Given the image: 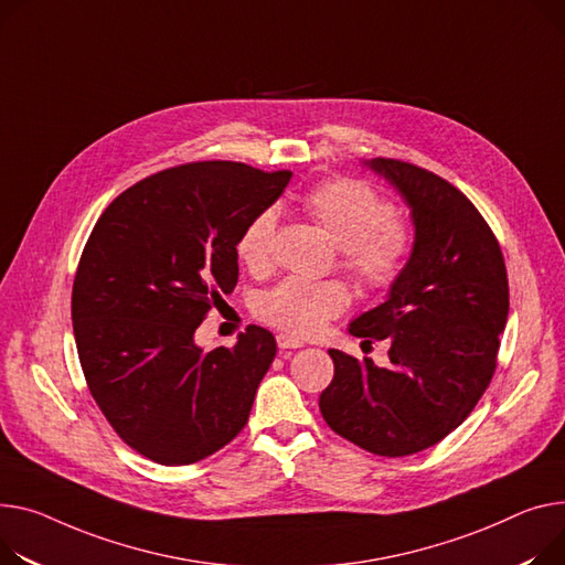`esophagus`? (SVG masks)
<instances>
[{"label":"esophagus","instance_id":"1","mask_svg":"<svg viewBox=\"0 0 565 565\" xmlns=\"http://www.w3.org/2000/svg\"><path fill=\"white\" fill-rule=\"evenodd\" d=\"M277 345L279 350H297L305 345V341H299V338H292L288 333H277Z\"/></svg>","mask_w":565,"mask_h":565}]
</instances>
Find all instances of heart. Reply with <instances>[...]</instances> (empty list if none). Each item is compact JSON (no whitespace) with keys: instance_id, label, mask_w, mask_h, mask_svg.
Returning a JSON list of instances; mask_svg holds the SVG:
<instances>
[{"instance_id":"1","label":"heart","mask_w":565,"mask_h":565,"mask_svg":"<svg viewBox=\"0 0 565 565\" xmlns=\"http://www.w3.org/2000/svg\"><path fill=\"white\" fill-rule=\"evenodd\" d=\"M305 209L338 245V266L361 295H384L395 288L416 247L413 227L395 215V206L361 179H331L305 195ZM277 213L258 211L238 236V258L254 273L273 260ZM350 307L341 281L288 277L260 292L256 316L290 335H313Z\"/></svg>"}]
</instances>
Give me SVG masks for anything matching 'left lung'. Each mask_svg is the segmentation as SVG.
Masks as SVG:
<instances>
[{
	"label": "left lung",
	"mask_w": 565,
	"mask_h": 565,
	"mask_svg": "<svg viewBox=\"0 0 565 565\" xmlns=\"http://www.w3.org/2000/svg\"><path fill=\"white\" fill-rule=\"evenodd\" d=\"M367 166L411 206L416 247L386 302L350 324L363 343L386 338L391 365L329 350L320 413L367 452L406 457L452 434L491 384L509 279L493 230L457 185L399 159Z\"/></svg>",
	"instance_id": "left-lung-1"
}]
</instances>
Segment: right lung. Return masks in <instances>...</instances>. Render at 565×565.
I'll list each match as a JSON object with an SVG mask.
<instances>
[{
	"label": "right lung",
	"mask_w": 565,
	"mask_h": 565,
	"mask_svg": "<svg viewBox=\"0 0 565 565\" xmlns=\"http://www.w3.org/2000/svg\"><path fill=\"white\" fill-rule=\"evenodd\" d=\"M292 172L193 161L149 174L99 215L72 284V329L104 418L161 466L217 452L247 425L277 354L249 324L234 348L202 352L195 331L236 288V243Z\"/></svg>",
	"instance_id": "1"
}]
</instances>
